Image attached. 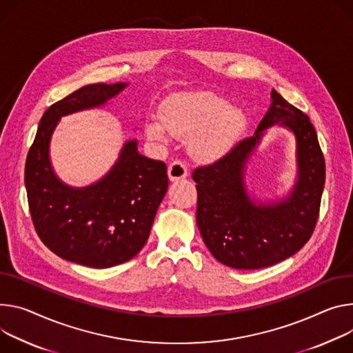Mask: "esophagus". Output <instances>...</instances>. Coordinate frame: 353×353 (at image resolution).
<instances>
[{"label": "esophagus", "instance_id": "obj_1", "mask_svg": "<svg viewBox=\"0 0 353 353\" xmlns=\"http://www.w3.org/2000/svg\"><path fill=\"white\" fill-rule=\"evenodd\" d=\"M168 174H169L170 181H177L180 179H184L188 174L187 165L184 162H180V160H174V162L170 163V166L168 169Z\"/></svg>", "mask_w": 353, "mask_h": 353}]
</instances>
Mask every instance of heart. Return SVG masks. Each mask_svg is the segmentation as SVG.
<instances>
[{
	"label": "heart",
	"mask_w": 353,
	"mask_h": 353,
	"mask_svg": "<svg viewBox=\"0 0 353 353\" xmlns=\"http://www.w3.org/2000/svg\"><path fill=\"white\" fill-rule=\"evenodd\" d=\"M160 121L148 118L145 135L152 142H166L168 131L187 138L190 154L199 162L212 163L225 156L241 132L245 115L211 91H190L172 95L160 108Z\"/></svg>",
	"instance_id": "b5f03b06"
}]
</instances>
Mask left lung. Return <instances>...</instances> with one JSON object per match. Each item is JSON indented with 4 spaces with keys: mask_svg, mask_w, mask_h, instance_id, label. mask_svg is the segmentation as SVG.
Here are the masks:
<instances>
[{
    "mask_svg": "<svg viewBox=\"0 0 353 353\" xmlns=\"http://www.w3.org/2000/svg\"><path fill=\"white\" fill-rule=\"evenodd\" d=\"M270 107L250 138L218 162L193 172L197 183V225L204 243L222 265L253 270L276 265L311 238L325 183V160L310 118L272 90ZM277 124L296 138L298 177L288 196L262 202L244 181L245 165L269 127Z\"/></svg>",
    "mask_w": 353,
    "mask_h": 353,
    "instance_id": "obj_1",
    "label": "left lung"
}]
</instances>
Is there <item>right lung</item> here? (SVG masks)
<instances>
[{"label":"right lung","instance_id":"add662e5","mask_svg":"<svg viewBox=\"0 0 353 353\" xmlns=\"http://www.w3.org/2000/svg\"><path fill=\"white\" fill-rule=\"evenodd\" d=\"M128 83L90 84L43 114L25 165L29 211L41 241L61 259L105 269L131 261L145 246L168 185L166 165L126 141L114 166L85 187L63 183L50 163V141L61 117L100 108Z\"/></svg>","mask_w":353,"mask_h":353}]
</instances>
